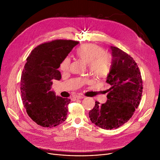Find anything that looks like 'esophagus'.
Masks as SVG:
<instances>
[{"label": "esophagus", "mask_w": 160, "mask_h": 160, "mask_svg": "<svg viewBox=\"0 0 160 160\" xmlns=\"http://www.w3.org/2000/svg\"><path fill=\"white\" fill-rule=\"evenodd\" d=\"M83 98H84V97L82 95H77V96L74 97V99H83Z\"/></svg>", "instance_id": "34e87169"}]
</instances>
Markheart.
Listing matches in <instances>:
<instances>
[{
	"label": "heart",
	"instance_id": "heart-1",
	"mask_svg": "<svg viewBox=\"0 0 160 160\" xmlns=\"http://www.w3.org/2000/svg\"><path fill=\"white\" fill-rule=\"evenodd\" d=\"M104 49L94 44H85L80 46L76 53L78 58L89 65V71L97 78H105L108 76L111 69V57ZM71 65V59L65 58L61 61L60 69L67 71Z\"/></svg>",
	"mask_w": 160,
	"mask_h": 160
}]
</instances>
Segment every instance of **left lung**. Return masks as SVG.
Instances as JSON below:
<instances>
[{
	"label": "left lung",
	"instance_id": "obj_1",
	"mask_svg": "<svg viewBox=\"0 0 160 160\" xmlns=\"http://www.w3.org/2000/svg\"><path fill=\"white\" fill-rule=\"evenodd\" d=\"M112 65L107 82V101L100 104L95 101L89 111L90 120L104 129L122 126L133 115L139 105L142 93V80L136 62L120 48L110 46Z\"/></svg>",
	"mask_w": 160,
	"mask_h": 160
}]
</instances>
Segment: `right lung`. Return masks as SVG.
<instances>
[{"label": "right lung", "instance_id": "right-lung-1", "mask_svg": "<svg viewBox=\"0 0 160 160\" xmlns=\"http://www.w3.org/2000/svg\"><path fill=\"white\" fill-rule=\"evenodd\" d=\"M79 42L55 40L41 44L31 52L21 77L23 105L31 118L39 126L53 128L67 119L71 99L56 96L50 91L53 80L61 78L58 68Z\"/></svg>", "mask_w": 160, "mask_h": 160}]
</instances>
